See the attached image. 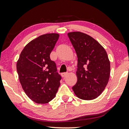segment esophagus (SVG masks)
Returning a JSON list of instances; mask_svg holds the SVG:
<instances>
[{
  "label": "esophagus",
  "instance_id": "1",
  "mask_svg": "<svg viewBox=\"0 0 129 129\" xmlns=\"http://www.w3.org/2000/svg\"><path fill=\"white\" fill-rule=\"evenodd\" d=\"M68 74V73L67 72H64V73H61V76H62V77H64V76H66Z\"/></svg>",
  "mask_w": 129,
  "mask_h": 129
}]
</instances>
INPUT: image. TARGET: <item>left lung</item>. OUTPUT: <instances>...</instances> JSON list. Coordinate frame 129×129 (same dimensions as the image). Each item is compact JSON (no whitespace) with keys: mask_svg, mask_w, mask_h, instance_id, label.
I'll return each mask as SVG.
<instances>
[{"mask_svg":"<svg viewBox=\"0 0 129 129\" xmlns=\"http://www.w3.org/2000/svg\"><path fill=\"white\" fill-rule=\"evenodd\" d=\"M68 36L78 57V80L72 89L81 100L96 98L105 89L110 77L107 52L98 41L83 33H69Z\"/></svg>","mask_w":129,"mask_h":129,"instance_id":"obj_1","label":"left lung"}]
</instances>
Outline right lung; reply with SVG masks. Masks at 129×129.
Instances as JSON below:
<instances>
[{
	"label": "right lung",
	"instance_id": "obj_1",
	"mask_svg": "<svg viewBox=\"0 0 129 129\" xmlns=\"http://www.w3.org/2000/svg\"><path fill=\"white\" fill-rule=\"evenodd\" d=\"M59 35H41L29 42L20 53L16 68L22 88L33 101L48 103L56 96L61 76L50 55Z\"/></svg>",
	"mask_w": 129,
	"mask_h": 129
}]
</instances>
